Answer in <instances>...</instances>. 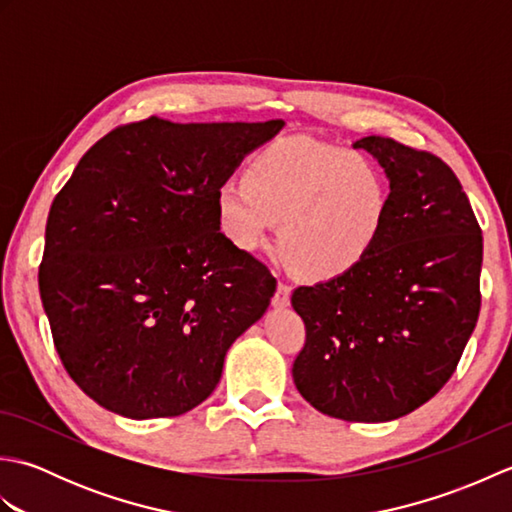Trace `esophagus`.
Here are the masks:
<instances>
[{
	"label": "esophagus",
	"mask_w": 512,
	"mask_h": 512,
	"mask_svg": "<svg viewBox=\"0 0 512 512\" xmlns=\"http://www.w3.org/2000/svg\"><path fill=\"white\" fill-rule=\"evenodd\" d=\"M290 286L288 284H279L277 286V292H275V297H273V306L275 308H286V306H290Z\"/></svg>",
	"instance_id": "esophagus-1"
}]
</instances>
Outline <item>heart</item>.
<instances>
[{"label": "heart", "mask_w": 512, "mask_h": 512, "mask_svg": "<svg viewBox=\"0 0 512 512\" xmlns=\"http://www.w3.org/2000/svg\"><path fill=\"white\" fill-rule=\"evenodd\" d=\"M224 235L242 250L279 246L303 277L336 279L372 255L389 215L387 180L372 160L306 136L281 138L250 162L246 182L215 193Z\"/></svg>", "instance_id": "obj_1"}]
</instances>
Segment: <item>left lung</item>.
Wrapping results in <instances>:
<instances>
[{"mask_svg": "<svg viewBox=\"0 0 512 512\" xmlns=\"http://www.w3.org/2000/svg\"><path fill=\"white\" fill-rule=\"evenodd\" d=\"M354 149L387 173V224L352 273L292 292L306 323L292 378L325 416L387 422L436 396L460 363L480 317L482 228L438 156L383 136Z\"/></svg>", "mask_w": 512, "mask_h": 512, "instance_id": "left-lung-1", "label": "left lung"}]
</instances>
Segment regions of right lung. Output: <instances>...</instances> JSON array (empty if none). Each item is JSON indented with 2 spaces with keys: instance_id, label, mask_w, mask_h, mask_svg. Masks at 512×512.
Segmentation results:
<instances>
[{
  "instance_id": "obj_1",
  "label": "right lung",
  "mask_w": 512,
  "mask_h": 512,
  "mask_svg": "<svg viewBox=\"0 0 512 512\" xmlns=\"http://www.w3.org/2000/svg\"><path fill=\"white\" fill-rule=\"evenodd\" d=\"M281 127L149 116L92 145L57 193L39 292L65 372L101 407L191 411L264 317L277 279L220 233L215 193Z\"/></svg>"
}]
</instances>
